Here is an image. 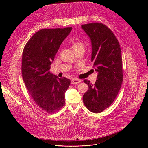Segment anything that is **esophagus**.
Masks as SVG:
<instances>
[{
    "mask_svg": "<svg viewBox=\"0 0 148 148\" xmlns=\"http://www.w3.org/2000/svg\"><path fill=\"white\" fill-rule=\"evenodd\" d=\"M81 82V80L79 79H76V78H73L71 79V83L72 84H78L79 82Z\"/></svg>",
    "mask_w": 148,
    "mask_h": 148,
    "instance_id": "obj_1",
    "label": "esophagus"
}]
</instances>
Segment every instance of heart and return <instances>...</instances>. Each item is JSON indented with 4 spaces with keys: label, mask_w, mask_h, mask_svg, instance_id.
I'll use <instances>...</instances> for the list:
<instances>
[{
    "label": "heart",
    "mask_w": 148,
    "mask_h": 148,
    "mask_svg": "<svg viewBox=\"0 0 148 148\" xmlns=\"http://www.w3.org/2000/svg\"><path fill=\"white\" fill-rule=\"evenodd\" d=\"M71 46L74 52L79 50H84V48H85L84 44L82 41L79 40H74V41H73Z\"/></svg>",
    "instance_id": "heart-1"
}]
</instances>
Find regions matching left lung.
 I'll list each match as a JSON object with an SVG mask.
<instances>
[{
  "label": "left lung",
  "instance_id": "obj_1",
  "mask_svg": "<svg viewBox=\"0 0 148 148\" xmlns=\"http://www.w3.org/2000/svg\"><path fill=\"white\" fill-rule=\"evenodd\" d=\"M91 40V61L98 73L94 84L84 82L88 90L83 95V102L92 112L100 113L115 100L123 80L122 60L119 42L112 32L105 25L92 23L81 25Z\"/></svg>",
  "mask_w": 148,
  "mask_h": 148
}]
</instances>
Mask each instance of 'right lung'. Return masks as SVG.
<instances>
[{
  "label": "right lung",
  "instance_id": "add662e5",
  "mask_svg": "<svg viewBox=\"0 0 148 148\" xmlns=\"http://www.w3.org/2000/svg\"><path fill=\"white\" fill-rule=\"evenodd\" d=\"M72 27L45 29L36 32L25 45L22 54V74L26 88L42 110L53 114L65 103V93L70 80L50 73L62 42Z\"/></svg>",
  "mask_w": 148,
  "mask_h": 148
}]
</instances>
